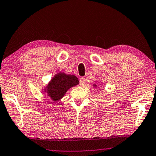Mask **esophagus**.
Wrapping results in <instances>:
<instances>
[{
    "label": "esophagus",
    "mask_w": 156,
    "mask_h": 156,
    "mask_svg": "<svg viewBox=\"0 0 156 156\" xmlns=\"http://www.w3.org/2000/svg\"><path fill=\"white\" fill-rule=\"evenodd\" d=\"M84 82H85V78L83 77L80 78V84H81V85H83V84H84Z\"/></svg>",
    "instance_id": "34e87169"
}]
</instances>
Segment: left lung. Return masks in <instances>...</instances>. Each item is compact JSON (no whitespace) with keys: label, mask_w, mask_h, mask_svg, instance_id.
Returning <instances> with one entry per match:
<instances>
[{"label":"left lung","mask_w":156,"mask_h":156,"mask_svg":"<svg viewBox=\"0 0 156 156\" xmlns=\"http://www.w3.org/2000/svg\"><path fill=\"white\" fill-rule=\"evenodd\" d=\"M93 86H94V88H98V86L96 84H93Z\"/></svg>","instance_id":"left-lung-1"}]
</instances>
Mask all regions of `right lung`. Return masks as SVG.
Here are the masks:
<instances>
[{"label": "right lung", "mask_w": 156, "mask_h": 156, "mask_svg": "<svg viewBox=\"0 0 156 156\" xmlns=\"http://www.w3.org/2000/svg\"><path fill=\"white\" fill-rule=\"evenodd\" d=\"M78 84L79 80L76 76L60 72L55 74L43 90L53 102H56L65 96L69 89Z\"/></svg>", "instance_id": "1"}]
</instances>
